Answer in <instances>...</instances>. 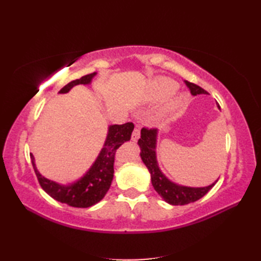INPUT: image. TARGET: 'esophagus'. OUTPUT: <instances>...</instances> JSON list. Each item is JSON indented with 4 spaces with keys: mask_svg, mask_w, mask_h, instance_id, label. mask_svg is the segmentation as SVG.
<instances>
[{
    "mask_svg": "<svg viewBox=\"0 0 261 261\" xmlns=\"http://www.w3.org/2000/svg\"><path fill=\"white\" fill-rule=\"evenodd\" d=\"M140 138V127L139 126H136L134 132H132V140L137 141L138 139Z\"/></svg>",
    "mask_w": 261,
    "mask_h": 261,
    "instance_id": "esophagus-1",
    "label": "esophagus"
}]
</instances>
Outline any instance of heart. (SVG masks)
<instances>
[{"mask_svg":"<svg viewBox=\"0 0 261 261\" xmlns=\"http://www.w3.org/2000/svg\"><path fill=\"white\" fill-rule=\"evenodd\" d=\"M177 88H178V86H177L174 81L166 79V77H162V79L154 80L151 83L150 86H149L147 96L148 99H150V101H160V99L168 97L171 94H174ZM182 103H184V99L180 98L176 104L171 105V108H175L176 105H179Z\"/></svg>","mask_w":261,"mask_h":261,"instance_id":"obj_1","label":"heart"}]
</instances>
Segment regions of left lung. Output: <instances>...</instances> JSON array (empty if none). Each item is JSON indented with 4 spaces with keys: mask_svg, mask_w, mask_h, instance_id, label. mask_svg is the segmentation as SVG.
<instances>
[{
    "mask_svg": "<svg viewBox=\"0 0 261 261\" xmlns=\"http://www.w3.org/2000/svg\"><path fill=\"white\" fill-rule=\"evenodd\" d=\"M186 86L188 87L192 95H197V94H207V92L194 83L184 81ZM220 108V107H219ZM156 137H157V129L151 127H142L141 130V138L138 141L141 148L140 156L142 162L145 163L149 173L151 175V182L160 196H162L166 202L171 205H186L197 201L202 198L205 194H207L208 191L212 188L215 182L212 185L206 187H186L179 186L171 182L169 179L165 177V175L160 171L157 159H156Z\"/></svg>",
    "mask_w": 261,
    "mask_h": 261,
    "instance_id": "8db88e82",
    "label": "left lung"
}]
</instances>
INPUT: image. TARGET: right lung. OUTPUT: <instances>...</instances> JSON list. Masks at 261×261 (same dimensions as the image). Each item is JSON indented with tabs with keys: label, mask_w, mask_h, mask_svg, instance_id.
I'll list each match as a JSON object with an SVG mask.
<instances>
[{
	"label": "right lung",
	"mask_w": 261,
	"mask_h": 261,
	"mask_svg": "<svg viewBox=\"0 0 261 261\" xmlns=\"http://www.w3.org/2000/svg\"><path fill=\"white\" fill-rule=\"evenodd\" d=\"M95 74L96 73L88 74L81 77L80 80L69 82L67 85H65L59 91V93H67L71 87L79 84H90ZM134 127L135 125L132 122H127V123L120 125H111L109 127V134L104 147L102 151L99 152L95 163L93 164L91 169L87 171L84 177H82L80 180L69 186H62L39 174L35 165V158L30 154L33 169H35L38 181L42 190L56 201L68 204L69 206L73 207L84 208L98 203L108 193L111 181L113 179L115 152L120 146L131 139Z\"/></svg>",
	"instance_id": "obj_1"
}]
</instances>
